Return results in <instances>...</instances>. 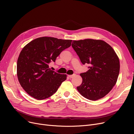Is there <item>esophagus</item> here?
<instances>
[{"label": "esophagus", "mask_w": 134, "mask_h": 134, "mask_svg": "<svg viewBox=\"0 0 134 134\" xmlns=\"http://www.w3.org/2000/svg\"><path fill=\"white\" fill-rule=\"evenodd\" d=\"M74 75H75V74H73V75H68V76L69 77V78H73V77Z\"/></svg>", "instance_id": "obj_1"}]
</instances>
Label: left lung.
Masks as SVG:
<instances>
[{
  "label": "left lung",
  "mask_w": 134,
  "mask_h": 134,
  "mask_svg": "<svg viewBox=\"0 0 134 134\" xmlns=\"http://www.w3.org/2000/svg\"><path fill=\"white\" fill-rule=\"evenodd\" d=\"M72 46L82 64L90 65L86 72L80 74L82 81L77 90L89 100L101 99L117 82L120 69L118 56L114 49L102 40L73 41Z\"/></svg>",
  "instance_id": "8db88e82"
}]
</instances>
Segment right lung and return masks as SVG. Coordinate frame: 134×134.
Wrapping results in <instances>:
<instances>
[{"mask_svg": "<svg viewBox=\"0 0 134 134\" xmlns=\"http://www.w3.org/2000/svg\"><path fill=\"white\" fill-rule=\"evenodd\" d=\"M72 41L42 37L31 41L23 48L17 60V74L21 86L28 94L43 100L57 91L66 80L67 75L52 71L49 65L71 46Z\"/></svg>", "mask_w": 134, "mask_h": 134, "instance_id": "right-lung-1", "label": "right lung"}]
</instances>
